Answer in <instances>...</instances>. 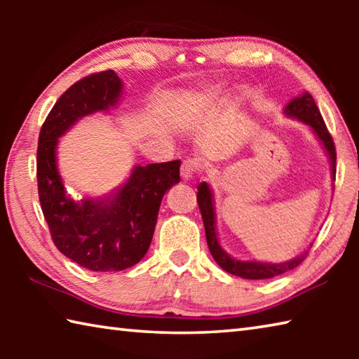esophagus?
I'll return each mask as SVG.
<instances>
[{"label": "esophagus", "instance_id": "34e87169", "mask_svg": "<svg viewBox=\"0 0 359 359\" xmlns=\"http://www.w3.org/2000/svg\"><path fill=\"white\" fill-rule=\"evenodd\" d=\"M196 169H198V163L196 161H194V160H185L184 163H182V168H180L182 179L190 180L193 175H194V172H196Z\"/></svg>", "mask_w": 359, "mask_h": 359}]
</instances>
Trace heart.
I'll return each mask as SVG.
<instances>
[{
    "label": "heart",
    "mask_w": 359,
    "mask_h": 359,
    "mask_svg": "<svg viewBox=\"0 0 359 359\" xmlns=\"http://www.w3.org/2000/svg\"><path fill=\"white\" fill-rule=\"evenodd\" d=\"M222 93H223V88L220 85H212V87L199 90V92L190 95L188 98L182 101V104L179 107V114L182 117H185V115L203 112L205 109L217 104L222 98Z\"/></svg>",
    "instance_id": "heart-1"
}]
</instances>
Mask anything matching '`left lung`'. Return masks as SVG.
Here are the masks:
<instances>
[{
  "label": "left lung",
  "instance_id": "1",
  "mask_svg": "<svg viewBox=\"0 0 359 359\" xmlns=\"http://www.w3.org/2000/svg\"><path fill=\"white\" fill-rule=\"evenodd\" d=\"M283 114L288 118H296L306 123L309 128L312 130L315 137L318 139L321 147L326 151L327 160L331 165V177L336 179V147H334L332 137L327 131L323 117L318 111L317 104L309 92H304L302 95L296 96L291 100L283 109ZM198 205L201 210L204 229H205V239H208L209 250L212 257L217 261V264L222 267L223 271L229 272L233 276H239L242 278H248V280H261V278H271L276 276H280L283 272L294 269L299 266L304 258L307 257V250L297 255L296 258L285 261V263H263V261H241L238 258H233L231 255L223 250V247L218 242L217 236V217H215V205H214V194L208 182H201L198 185ZM312 247V244H311Z\"/></svg>",
  "mask_w": 359,
  "mask_h": 359
}]
</instances>
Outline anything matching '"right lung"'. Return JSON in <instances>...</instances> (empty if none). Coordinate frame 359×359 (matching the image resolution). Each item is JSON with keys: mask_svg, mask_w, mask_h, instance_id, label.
Instances as JSON below:
<instances>
[{"mask_svg": "<svg viewBox=\"0 0 359 359\" xmlns=\"http://www.w3.org/2000/svg\"><path fill=\"white\" fill-rule=\"evenodd\" d=\"M123 83L114 71L96 72L60 96L38 142V190L52 239L65 257L95 272L123 271L147 253L161 199L180 182V161L136 165L106 196L72 199L57 165L58 139L79 120L118 104Z\"/></svg>", "mask_w": 359, "mask_h": 359, "instance_id": "right-lung-1", "label": "right lung"}]
</instances>
